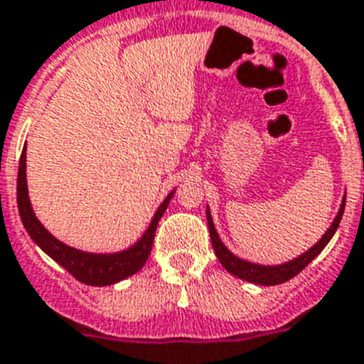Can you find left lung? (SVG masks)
<instances>
[{
	"label": "left lung",
	"mask_w": 364,
	"mask_h": 364,
	"mask_svg": "<svg viewBox=\"0 0 364 364\" xmlns=\"http://www.w3.org/2000/svg\"><path fill=\"white\" fill-rule=\"evenodd\" d=\"M344 204H346V195L343 197V203H341V208H338L337 215H335L333 223L328 230H326V234L322 235L315 245H313L309 250H306L304 254H300L298 257L291 259V262H285L282 265H259V263H252L247 262V259H241L235 254H232L226 248V245L220 241L219 234H217L215 225H213L212 213H210V208H206V219H208V228H210V237H212V245L213 250H215L217 259L220 262V265L225 267L226 271L230 274L237 276V278L245 279V282H250V284H257V285H279L287 282V279L294 278L298 272H302L309 263L315 259L318 254L324 250V247L330 243V239L333 237V234L337 232L338 223L343 219L344 213Z\"/></svg>",
	"instance_id": "1"
}]
</instances>
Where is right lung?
Wrapping results in <instances>:
<instances>
[{
    "label": "right lung",
    "mask_w": 364,
    "mask_h": 364,
    "mask_svg": "<svg viewBox=\"0 0 364 364\" xmlns=\"http://www.w3.org/2000/svg\"><path fill=\"white\" fill-rule=\"evenodd\" d=\"M175 195V189L164 198V203L158 206L156 213L152 217L151 225L145 230V234L136 241L132 247L127 250L112 254H95L85 252L79 248H73L70 245L58 241L55 235L48 232V228L36 219L29 200V191H27V175H26V147L21 151L20 167H18V186H16V200L18 210H20L21 223L26 226L27 234L31 235L34 243L42 248L43 252L53 257L60 267H64L68 272L80 284L95 285V287H105V285L117 284L121 279L129 278L145 265L151 254L152 241H154V232H156L158 220L161 219L164 212L169 206V200Z\"/></svg>",
    "instance_id": "obj_1"
}]
</instances>
